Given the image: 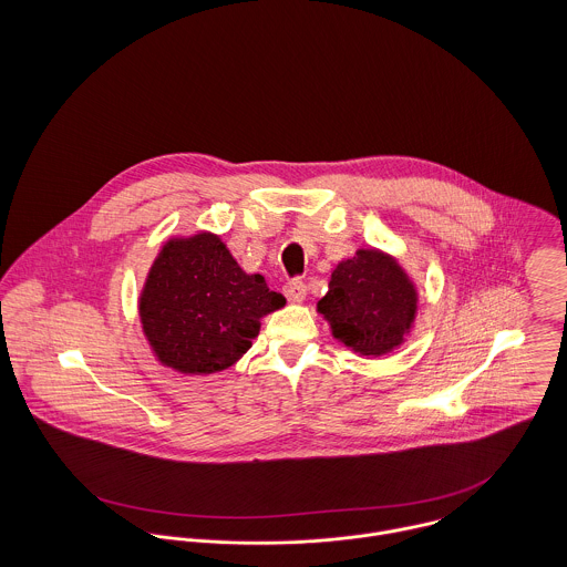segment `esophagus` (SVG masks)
Segmentation results:
<instances>
[{"instance_id": "34e87169", "label": "esophagus", "mask_w": 567, "mask_h": 567, "mask_svg": "<svg viewBox=\"0 0 567 567\" xmlns=\"http://www.w3.org/2000/svg\"><path fill=\"white\" fill-rule=\"evenodd\" d=\"M284 295L288 297L290 303H303L308 297V286L303 281H288L284 286Z\"/></svg>"}]
</instances>
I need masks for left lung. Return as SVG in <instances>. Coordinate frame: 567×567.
Masks as SVG:
<instances>
[{"instance_id": "left-lung-1", "label": "left lung", "mask_w": 567, "mask_h": 567, "mask_svg": "<svg viewBox=\"0 0 567 567\" xmlns=\"http://www.w3.org/2000/svg\"><path fill=\"white\" fill-rule=\"evenodd\" d=\"M317 303L331 336L362 358L400 349L412 333L419 290L400 259L382 248H358L336 264Z\"/></svg>"}]
</instances>
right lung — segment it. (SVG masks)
<instances>
[{
	"label": "right lung",
	"instance_id": "obj_1",
	"mask_svg": "<svg viewBox=\"0 0 567 567\" xmlns=\"http://www.w3.org/2000/svg\"><path fill=\"white\" fill-rule=\"evenodd\" d=\"M286 306L236 261L218 234L172 236L142 286L137 310L155 360L181 375H212L250 349L259 321Z\"/></svg>",
	"mask_w": 567,
	"mask_h": 567
}]
</instances>
